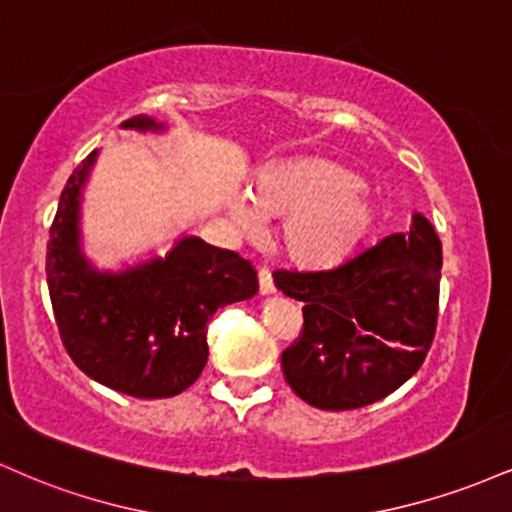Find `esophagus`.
<instances>
[{"label": "esophagus", "instance_id": "1", "mask_svg": "<svg viewBox=\"0 0 512 512\" xmlns=\"http://www.w3.org/2000/svg\"><path fill=\"white\" fill-rule=\"evenodd\" d=\"M257 279H260V293H262V296H269V293L276 291L272 274H269L267 269H260V272H257Z\"/></svg>", "mask_w": 512, "mask_h": 512}]
</instances>
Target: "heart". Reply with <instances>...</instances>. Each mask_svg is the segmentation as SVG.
<instances>
[{"label": "heart", "instance_id": "obj_1", "mask_svg": "<svg viewBox=\"0 0 512 512\" xmlns=\"http://www.w3.org/2000/svg\"><path fill=\"white\" fill-rule=\"evenodd\" d=\"M373 216L361 178L327 158H301L269 170L250 187L248 202L226 204V219L240 233L257 231L260 219H284L279 250L303 269L344 262L366 238Z\"/></svg>", "mask_w": 512, "mask_h": 512}]
</instances>
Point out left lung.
<instances>
[{
	"label": "left lung",
	"instance_id": "8db88e82",
	"mask_svg": "<svg viewBox=\"0 0 512 512\" xmlns=\"http://www.w3.org/2000/svg\"><path fill=\"white\" fill-rule=\"evenodd\" d=\"M443 250L414 214L349 262L320 272H274L276 289L303 303V332L281 354L286 383L310 407L358 409L421 368L438 322Z\"/></svg>",
	"mask_w": 512,
	"mask_h": 512
}]
</instances>
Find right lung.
I'll return each instance as SVG.
<instances>
[{"label":"right lung","mask_w":512,"mask_h":512,"mask_svg":"<svg viewBox=\"0 0 512 512\" xmlns=\"http://www.w3.org/2000/svg\"><path fill=\"white\" fill-rule=\"evenodd\" d=\"M122 129L163 132L151 115ZM101 151L64 185L48 240V289L67 354L91 380L139 399L180 395L207 366L211 315L257 293V272L233 250L182 236L166 257L108 272L81 248V197Z\"/></svg>","instance_id":"add662e5"}]
</instances>
